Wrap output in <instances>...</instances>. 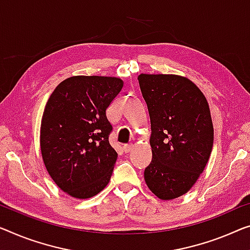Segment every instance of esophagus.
I'll list each match as a JSON object with an SVG mask.
<instances>
[{
  "instance_id": "obj_1",
  "label": "esophagus",
  "mask_w": 250,
  "mask_h": 250,
  "mask_svg": "<svg viewBox=\"0 0 250 250\" xmlns=\"http://www.w3.org/2000/svg\"><path fill=\"white\" fill-rule=\"evenodd\" d=\"M132 148H133V146H132L131 144H130V145H125V146H124V151L125 152H130V151L132 150Z\"/></svg>"
}]
</instances>
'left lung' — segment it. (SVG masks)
Wrapping results in <instances>:
<instances>
[{"label":"left lung","mask_w":250,"mask_h":250,"mask_svg":"<svg viewBox=\"0 0 250 250\" xmlns=\"http://www.w3.org/2000/svg\"><path fill=\"white\" fill-rule=\"evenodd\" d=\"M138 81L151 125L152 159L145 182L158 199H177L193 188L210 158L213 125L208 103L185 76L143 73Z\"/></svg>","instance_id":"1"}]
</instances>
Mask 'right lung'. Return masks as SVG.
Wrapping results in <instances>:
<instances>
[{
	"mask_svg": "<svg viewBox=\"0 0 250 250\" xmlns=\"http://www.w3.org/2000/svg\"><path fill=\"white\" fill-rule=\"evenodd\" d=\"M124 87L113 76L77 75L57 85L40 125V150L50 177L75 199H89L109 184L118 154L109 143L106 110Z\"/></svg>",
	"mask_w": 250,
	"mask_h": 250,
	"instance_id": "obj_1",
	"label": "right lung"
}]
</instances>
